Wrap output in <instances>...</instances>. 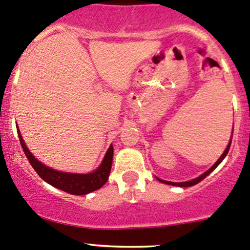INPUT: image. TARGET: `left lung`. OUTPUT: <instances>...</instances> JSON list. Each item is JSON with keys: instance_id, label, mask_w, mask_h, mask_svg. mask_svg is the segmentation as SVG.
<instances>
[{"instance_id": "1", "label": "left lung", "mask_w": 250, "mask_h": 250, "mask_svg": "<svg viewBox=\"0 0 250 250\" xmlns=\"http://www.w3.org/2000/svg\"><path fill=\"white\" fill-rule=\"evenodd\" d=\"M230 146H231V142L228 144V146H226V149L225 150H224V153H223V155L220 156L219 159H218V161L217 163H215L214 165H213L212 167H210L209 169H208L207 172H205V173L203 174H201V176L200 177H197V178H195V179H192V181H189V182H183V183H174V182H167V181H163V179H159L158 178V181L159 182H161V183H165V184H168V185H176V187H183V188H185V187H192V185H195V184H197V183H200L201 181H203V179L206 178V177L208 176V174L210 173V172L213 171V169H215L218 167V165H219L221 161L224 160V158H225L226 156V154L229 153V149H230Z\"/></svg>"}]
</instances>
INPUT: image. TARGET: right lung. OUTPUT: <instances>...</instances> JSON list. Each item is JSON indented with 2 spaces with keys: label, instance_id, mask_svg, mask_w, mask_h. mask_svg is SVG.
Returning a JSON list of instances; mask_svg holds the SVG:
<instances>
[{
  "label": "right lung",
  "instance_id": "1",
  "mask_svg": "<svg viewBox=\"0 0 250 250\" xmlns=\"http://www.w3.org/2000/svg\"><path fill=\"white\" fill-rule=\"evenodd\" d=\"M18 130V135H19L20 144L22 146L25 155H26L27 160L31 164V166L35 168L38 176L48 183V184L53 185V187L58 188V189L62 190V191L68 192L72 195H85L89 192L95 191V190L100 189L106 184L108 177H109L110 168H112V161H113V146H110L108 148L106 155H104V160L96 171L91 172L87 174H79V173H67V172H60L55 171V169L50 168V167L45 166L44 164L40 163L30 150L27 146H25L24 140H22L21 135H20L19 128Z\"/></svg>",
  "mask_w": 250,
  "mask_h": 250
}]
</instances>
